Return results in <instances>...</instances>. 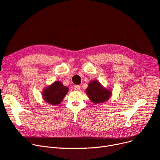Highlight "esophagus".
Masks as SVG:
<instances>
[{
  "label": "esophagus",
  "instance_id": "34e87169",
  "mask_svg": "<svg viewBox=\"0 0 160 160\" xmlns=\"http://www.w3.org/2000/svg\"><path fill=\"white\" fill-rule=\"evenodd\" d=\"M81 89L80 85H75L74 86V90L75 91H79Z\"/></svg>",
  "mask_w": 160,
  "mask_h": 160
}]
</instances>
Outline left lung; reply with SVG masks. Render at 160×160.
I'll return each mask as SVG.
<instances>
[{"label": "left lung", "mask_w": 160, "mask_h": 160, "mask_svg": "<svg viewBox=\"0 0 160 160\" xmlns=\"http://www.w3.org/2000/svg\"><path fill=\"white\" fill-rule=\"evenodd\" d=\"M86 93L90 100L95 104L107 101L112 94L111 90L103 87L97 80L91 81L86 89Z\"/></svg>", "instance_id": "left-lung-1"}]
</instances>
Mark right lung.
<instances>
[{
  "label": "right lung",
  "instance_id": "add662e5",
  "mask_svg": "<svg viewBox=\"0 0 160 160\" xmlns=\"http://www.w3.org/2000/svg\"><path fill=\"white\" fill-rule=\"evenodd\" d=\"M68 91V88L64 86L61 81H58L46 87L43 89L42 96L43 100L48 103L57 105L62 102Z\"/></svg>",
  "mask_w": 160,
  "mask_h": 160
}]
</instances>
